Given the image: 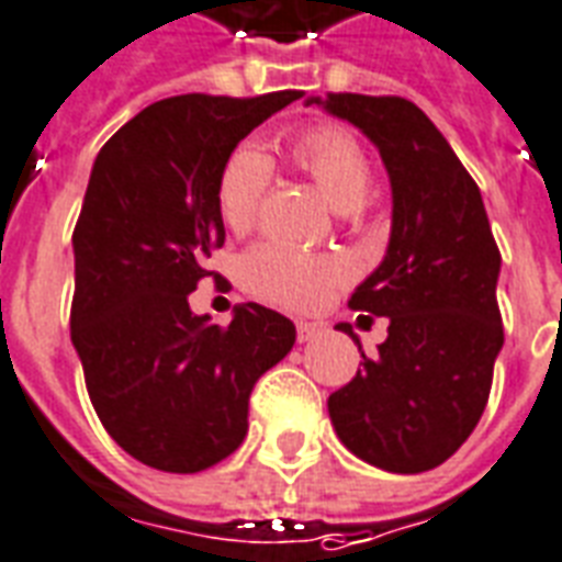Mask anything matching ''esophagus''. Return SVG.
Wrapping results in <instances>:
<instances>
[{"mask_svg":"<svg viewBox=\"0 0 562 562\" xmlns=\"http://www.w3.org/2000/svg\"><path fill=\"white\" fill-rule=\"evenodd\" d=\"M319 331H323V328L314 326V323H299V326H296V340H299V344H307V340H314V337L319 335Z\"/></svg>","mask_w":562,"mask_h":562,"instance_id":"34e87169","label":"esophagus"}]
</instances>
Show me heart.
<instances>
[{
    "mask_svg": "<svg viewBox=\"0 0 562 562\" xmlns=\"http://www.w3.org/2000/svg\"><path fill=\"white\" fill-rule=\"evenodd\" d=\"M293 166L319 186L340 213H356L373 192V162L349 130L335 124L311 126L290 142ZM272 180L269 156L251 142L227 154L216 180V210L227 231H248L257 222ZM340 257L302 255L281 243H260L243 260V281L255 296L284 307H314L346 278Z\"/></svg>",
    "mask_w": 562,
    "mask_h": 562,
    "instance_id": "obj_1",
    "label": "heart"
}]
</instances>
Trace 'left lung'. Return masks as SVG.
I'll return each mask as SVG.
<instances>
[{"label": "left lung", "mask_w": 562, "mask_h": 562, "mask_svg": "<svg viewBox=\"0 0 562 562\" xmlns=\"http://www.w3.org/2000/svg\"><path fill=\"white\" fill-rule=\"evenodd\" d=\"M314 103L376 145L394 201L385 257L349 299L358 314L387 316V337L328 396V417L358 459L420 474L453 457L486 408L504 346L501 251L480 189L415 103L367 94ZM337 328L352 335L349 323Z\"/></svg>", "instance_id": "obj_1"}]
</instances>
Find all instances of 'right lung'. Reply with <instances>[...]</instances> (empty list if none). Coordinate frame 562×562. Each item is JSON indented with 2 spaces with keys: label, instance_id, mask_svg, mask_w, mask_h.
<instances>
[{
  "label": "right lung",
  "instance_id": "add662e5",
  "mask_svg": "<svg viewBox=\"0 0 562 562\" xmlns=\"http://www.w3.org/2000/svg\"><path fill=\"white\" fill-rule=\"evenodd\" d=\"M299 91L150 103L97 154L74 231L70 340L105 432L156 471L195 474L248 432V396L296 326L246 302L231 326L189 293L225 246L216 180L227 154Z\"/></svg>",
  "mask_w": 562,
  "mask_h": 562
}]
</instances>
